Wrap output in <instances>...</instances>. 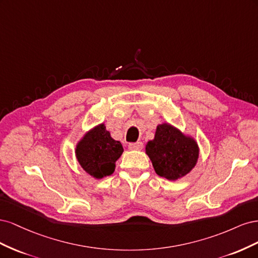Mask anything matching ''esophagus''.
I'll list each match as a JSON object with an SVG mask.
<instances>
[{
	"label": "esophagus",
	"mask_w": 258,
	"mask_h": 258,
	"mask_svg": "<svg viewBox=\"0 0 258 258\" xmlns=\"http://www.w3.org/2000/svg\"><path fill=\"white\" fill-rule=\"evenodd\" d=\"M143 148V143L142 142H136V143H130L129 144V150L132 151H140Z\"/></svg>",
	"instance_id": "obj_1"
}]
</instances>
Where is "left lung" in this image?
Returning a JSON list of instances; mask_svg holds the SVG:
<instances>
[{"mask_svg":"<svg viewBox=\"0 0 258 258\" xmlns=\"http://www.w3.org/2000/svg\"><path fill=\"white\" fill-rule=\"evenodd\" d=\"M145 152L155 172L169 181L189 173L199 157V147L195 139L167 122L158 124L155 138L147 142Z\"/></svg>","mask_w":258,"mask_h":258,"instance_id":"obj_1","label":"left lung"}]
</instances>
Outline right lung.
<instances>
[{
	"label": "right lung",
	"mask_w": 258,
	"mask_h": 258,
	"mask_svg": "<svg viewBox=\"0 0 258 258\" xmlns=\"http://www.w3.org/2000/svg\"><path fill=\"white\" fill-rule=\"evenodd\" d=\"M123 152L122 145L116 141L100 123L89 130L77 143L75 155L81 167L95 178L111 175L116 167V161Z\"/></svg>",
	"instance_id": "1"
}]
</instances>
